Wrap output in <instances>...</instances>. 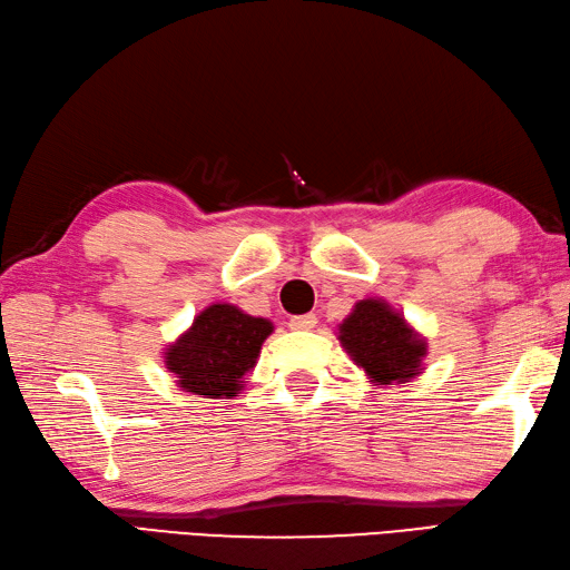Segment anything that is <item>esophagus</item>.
<instances>
[{
    "instance_id": "1",
    "label": "esophagus",
    "mask_w": 570,
    "mask_h": 570,
    "mask_svg": "<svg viewBox=\"0 0 570 570\" xmlns=\"http://www.w3.org/2000/svg\"><path fill=\"white\" fill-rule=\"evenodd\" d=\"M289 330H313L315 325H317V317L309 313V315H295V317H289Z\"/></svg>"
}]
</instances>
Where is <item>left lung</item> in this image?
I'll return each instance as SVG.
<instances>
[{
	"mask_svg": "<svg viewBox=\"0 0 570 570\" xmlns=\"http://www.w3.org/2000/svg\"><path fill=\"white\" fill-rule=\"evenodd\" d=\"M340 340L374 382H404L416 374L426 345L380 299H362L342 322Z\"/></svg>",
	"mask_w": 570,
	"mask_h": 570,
	"instance_id": "1",
	"label": "left lung"
}]
</instances>
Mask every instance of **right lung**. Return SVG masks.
<instances>
[{
  "instance_id": "obj_1",
  "label": "right lung",
  "mask_w": 570,
  "mask_h": 570,
  "mask_svg": "<svg viewBox=\"0 0 570 570\" xmlns=\"http://www.w3.org/2000/svg\"><path fill=\"white\" fill-rule=\"evenodd\" d=\"M273 325L233 305H210L193 327L166 352L168 370L193 394L235 396Z\"/></svg>"
}]
</instances>
